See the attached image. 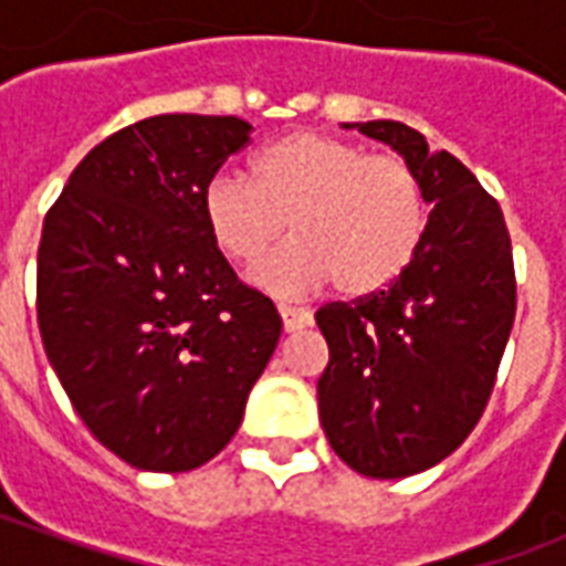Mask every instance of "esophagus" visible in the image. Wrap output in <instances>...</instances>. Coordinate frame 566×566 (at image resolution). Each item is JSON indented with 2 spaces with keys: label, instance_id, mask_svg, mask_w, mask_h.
<instances>
[{
  "label": "esophagus",
  "instance_id": "obj_1",
  "mask_svg": "<svg viewBox=\"0 0 566 566\" xmlns=\"http://www.w3.org/2000/svg\"><path fill=\"white\" fill-rule=\"evenodd\" d=\"M279 315H282L284 331H287V333L303 331V327H308V324H312V312H308V308L279 306Z\"/></svg>",
  "mask_w": 566,
  "mask_h": 566
}]
</instances>
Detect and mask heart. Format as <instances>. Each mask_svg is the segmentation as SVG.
<instances>
[{
  "label": "heart",
  "mask_w": 566,
  "mask_h": 566,
  "mask_svg": "<svg viewBox=\"0 0 566 566\" xmlns=\"http://www.w3.org/2000/svg\"><path fill=\"white\" fill-rule=\"evenodd\" d=\"M242 175H214L202 193L211 242L254 266L287 230V245L260 263L254 282L275 296H303L336 282L345 296H369L397 282L427 230L421 175L400 154L294 133Z\"/></svg>",
  "instance_id": "obj_1"
}]
</instances>
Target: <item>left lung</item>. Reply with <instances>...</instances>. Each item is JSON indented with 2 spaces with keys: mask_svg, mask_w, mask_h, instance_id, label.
<instances>
[{
  "mask_svg": "<svg viewBox=\"0 0 566 566\" xmlns=\"http://www.w3.org/2000/svg\"><path fill=\"white\" fill-rule=\"evenodd\" d=\"M357 129L416 166L433 211L397 282L315 312L331 348L318 416L352 470L403 479L449 458L485 412L515 321V266L497 199L454 154L400 120Z\"/></svg>",
  "mask_w": 566,
  "mask_h": 566,
  "instance_id": "obj_1",
  "label": "left lung"
}]
</instances>
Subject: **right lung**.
<instances>
[{
	"label": "right lung",
	"mask_w": 566,
	"mask_h": 566,
	"mask_svg": "<svg viewBox=\"0 0 566 566\" xmlns=\"http://www.w3.org/2000/svg\"><path fill=\"white\" fill-rule=\"evenodd\" d=\"M251 129L233 115L136 120L75 166L44 218V355L87 430L136 470L211 461L282 336L270 296L239 282L202 218Z\"/></svg>",
	"instance_id": "add662e5"
}]
</instances>
